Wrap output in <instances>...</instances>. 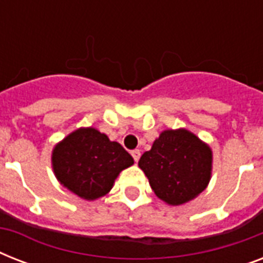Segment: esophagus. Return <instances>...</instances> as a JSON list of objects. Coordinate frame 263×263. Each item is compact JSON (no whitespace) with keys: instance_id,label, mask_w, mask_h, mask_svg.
Returning a JSON list of instances; mask_svg holds the SVG:
<instances>
[{"instance_id":"1","label":"esophagus","mask_w":263,"mask_h":263,"mask_svg":"<svg viewBox=\"0 0 263 263\" xmlns=\"http://www.w3.org/2000/svg\"><path fill=\"white\" fill-rule=\"evenodd\" d=\"M131 156H132V158H134V161H135V162H138L140 158V152L139 150H132Z\"/></svg>"}]
</instances>
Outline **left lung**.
<instances>
[{"instance_id":"8db88e82","label":"left lung","mask_w":263,"mask_h":263,"mask_svg":"<svg viewBox=\"0 0 263 263\" xmlns=\"http://www.w3.org/2000/svg\"><path fill=\"white\" fill-rule=\"evenodd\" d=\"M153 191L169 204L199 195L212 175V150L187 129H168L139 160Z\"/></svg>"}]
</instances>
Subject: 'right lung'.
<instances>
[{"mask_svg":"<svg viewBox=\"0 0 263 263\" xmlns=\"http://www.w3.org/2000/svg\"><path fill=\"white\" fill-rule=\"evenodd\" d=\"M51 162L64 187L94 200L110 191L116 177L134 164V158L95 128H80L55 146Z\"/></svg>","mask_w":263,"mask_h":263,"instance_id":"1","label":"right lung"}]
</instances>
